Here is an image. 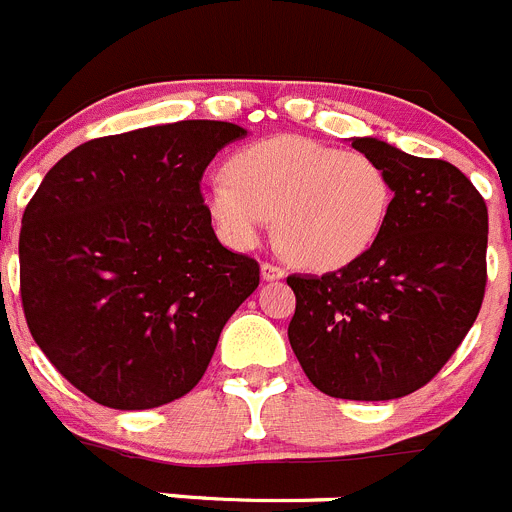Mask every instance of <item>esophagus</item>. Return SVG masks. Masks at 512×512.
Masks as SVG:
<instances>
[{
	"instance_id": "1",
	"label": "esophagus",
	"mask_w": 512,
	"mask_h": 512,
	"mask_svg": "<svg viewBox=\"0 0 512 512\" xmlns=\"http://www.w3.org/2000/svg\"><path fill=\"white\" fill-rule=\"evenodd\" d=\"M261 276H264V281H279L284 279L286 271L281 269V266L271 264V261H264V264H261Z\"/></svg>"
}]
</instances>
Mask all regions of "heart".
<instances>
[{
  "label": "heart",
  "instance_id": "b5f03b06",
  "mask_svg": "<svg viewBox=\"0 0 512 512\" xmlns=\"http://www.w3.org/2000/svg\"><path fill=\"white\" fill-rule=\"evenodd\" d=\"M206 203L236 246H253L276 216V238L294 264L334 271L374 243L389 180L369 155L281 135L238 150L228 178L206 186Z\"/></svg>",
  "mask_w": 512,
  "mask_h": 512
}]
</instances>
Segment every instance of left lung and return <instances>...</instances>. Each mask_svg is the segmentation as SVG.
<instances>
[{
  "label": "left lung",
  "mask_w": 512,
  "mask_h": 512,
  "mask_svg": "<svg viewBox=\"0 0 512 512\" xmlns=\"http://www.w3.org/2000/svg\"><path fill=\"white\" fill-rule=\"evenodd\" d=\"M352 148L387 173L392 201L372 246L324 276H289V342L329 397L382 402L425 387L483 306L488 206L462 170L377 138Z\"/></svg>",
  "instance_id": "left-lung-1"
}]
</instances>
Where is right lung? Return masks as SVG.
I'll return each mask as SVG.
<instances>
[{
    "instance_id": "add662e5",
    "label": "right lung",
    "mask_w": 512,
    "mask_h": 512,
    "mask_svg": "<svg viewBox=\"0 0 512 512\" xmlns=\"http://www.w3.org/2000/svg\"><path fill=\"white\" fill-rule=\"evenodd\" d=\"M246 130L180 120L87 140L50 168L19 231V294L57 372L113 410L201 382L259 261L221 246L201 178Z\"/></svg>"
}]
</instances>
